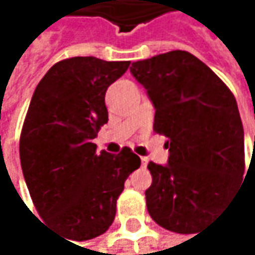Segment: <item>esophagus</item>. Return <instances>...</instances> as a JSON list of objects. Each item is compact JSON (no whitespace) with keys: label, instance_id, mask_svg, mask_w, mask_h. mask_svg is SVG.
Instances as JSON below:
<instances>
[{"label":"esophagus","instance_id":"1","mask_svg":"<svg viewBox=\"0 0 255 255\" xmlns=\"http://www.w3.org/2000/svg\"><path fill=\"white\" fill-rule=\"evenodd\" d=\"M140 161H142V168H146V165H148V158H146V157H140Z\"/></svg>","mask_w":255,"mask_h":255}]
</instances>
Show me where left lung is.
<instances>
[{"label": "left lung", "mask_w": 255, "mask_h": 255, "mask_svg": "<svg viewBox=\"0 0 255 255\" xmlns=\"http://www.w3.org/2000/svg\"><path fill=\"white\" fill-rule=\"evenodd\" d=\"M133 77L146 89L154 131L168 137L166 166L149 161L145 192L149 216L163 228L193 234L212 222L245 172L244 125L227 84L187 51L134 62Z\"/></svg>", "instance_id": "obj_1"}]
</instances>
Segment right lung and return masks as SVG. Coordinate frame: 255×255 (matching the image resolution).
Returning a JSON list of instances; mask_svg holds the SVG:
<instances>
[{"mask_svg": "<svg viewBox=\"0 0 255 255\" xmlns=\"http://www.w3.org/2000/svg\"><path fill=\"white\" fill-rule=\"evenodd\" d=\"M130 62L71 57L37 84L24 119L19 155L37 213L72 241L109 230L128 175L140 166L130 149L98 152L94 139L109 121L106 90Z\"/></svg>", "mask_w": 255, "mask_h": 255, "instance_id": "add662e5", "label": "right lung"}]
</instances>
